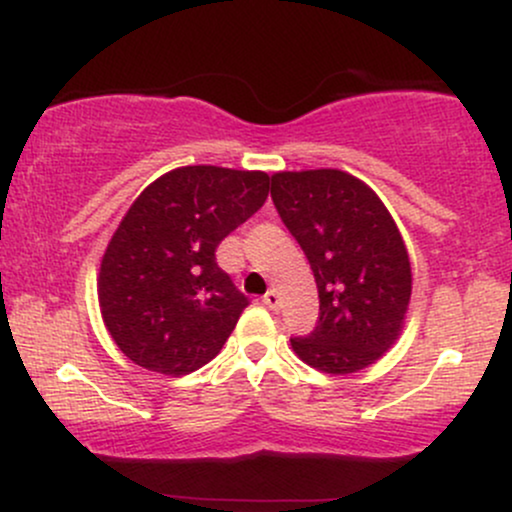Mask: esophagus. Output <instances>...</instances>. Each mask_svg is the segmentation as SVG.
Returning <instances> with one entry per match:
<instances>
[{
	"instance_id": "esophagus-1",
	"label": "esophagus",
	"mask_w": 512,
	"mask_h": 512,
	"mask_svg": "<svg viewBox=\"0 0 512 512\" xmlns=\"http://www.w3.org/2000/svg\"><path fill=\"white\" fill-rule=\"evenodd\" d=\"M264 305H267L269 310H279V305H281V296H279V291H274V289H269L267 293H264Z\"/></svg>"
}]
</instances>
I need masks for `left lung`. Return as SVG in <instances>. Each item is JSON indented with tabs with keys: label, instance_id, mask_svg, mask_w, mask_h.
Here are the masks:
<instances>
[{
	"label": "left lung",
	"instance_id": "left-lung-1",
	"mask_svg": "<svg viewBox=\"0 0 512 512\" xmlns=\"http://www.w3.org/2000/svg\"><path fill=\"white\" fill-rule=\"evenodd\" d=\"M272 199L313 269L320 317L291 337L301 361L346 375L395 344L411 298V264L378 195L344 170L272 175Z\"/></svg>",
	"mask_w": 512,
	"mask_h": 512
}]
</instances>
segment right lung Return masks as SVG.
I'll use <instances>...</instances> for the list:
<instances>
[{"mask_svg":"<svg viewBox=\"0 0 512 512\" xmlns=\"http://www.w3.org/2000/svg\"><path fill=\"white\" fill-rule=\"evenodd\" d=\"M267 195L262 170L185 166L134 199L98 274L103 322L129 361L187 375L219 354L250 301L216 248Z\"/></svg>","mask_w":512,"mask_h":512,"instance_id":"right-lung-1","label":"right lung"}]
</instances>
